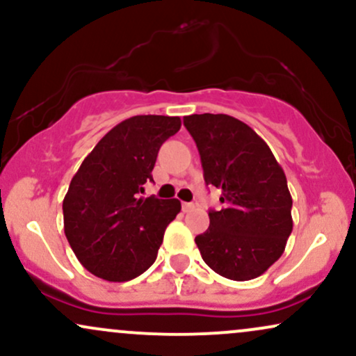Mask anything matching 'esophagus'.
<instances>
[{"label": "esophagus", "mask_w": 356, "mask_h": 356, "mask_svg": "<svg viewBox=\"0 0 356 356\" xmlns=\"http://www.w3.org/2000/svg\"><path fill=\"white\" fill-rule=\"evenodd\" d=\"M194 204H192V202H182V211L184 212H191L192 209H194Z\"/></svg>", "instance_id": "esophagus-1"}]
</instances>
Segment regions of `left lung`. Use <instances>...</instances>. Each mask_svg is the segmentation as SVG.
<instances>
[{"label": "left lung", "mask_w": 356, "mask_h": 356, "mask_svg": "<svg viewBox=\"0 0 356 356\" xmlns=\"http://www.w3.org/2000/svg\"><path fill=\"white\" fill-rule=\"evenodd\" d=\"M184 125L197 145L206 186L220 191V211L195 238L204 263L218 275L248 281L283 254L293 231V199L284 170L251 127L224 113H194Z\"/></svg>", "instance_id": "obj_1"}]
</instances>
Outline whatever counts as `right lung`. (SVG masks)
<instances>
[{
    "instance_id": "right-lung-1",
    "label": "right lung",
    "mask_w": 356,
    "mask_h": 356,
    "mask_svg": "<svg viewBox=\"0 0 356 356\" xmlns=\"http://www.w3.org/2000/svg\"><path fill=\"white\" fill-rule=\"evenodd\" d=\"M181 118L136 115L113 127L73 175L63 199L68 243L92 275L129 281L154 264L165 227L181 211L177 199L140 197L161 145Z\"/></svg>"
}]
</instances>
